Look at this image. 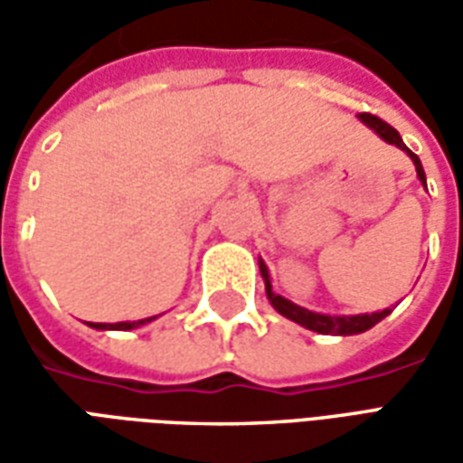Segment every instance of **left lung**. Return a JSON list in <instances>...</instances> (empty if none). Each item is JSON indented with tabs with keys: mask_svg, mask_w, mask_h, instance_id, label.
I'll list each match as a JSON object with an SVG mask.
<instances>
[{
	"mask_svg": "<svg viewBox=\"0 0 463 463\" xmlns=\"http://www.w3.org/2000/svg\"><path fill=\"white\" fill-rule=\"evenodd\" d=\"M359 118L367 123L369 128H374V131L384 138L387 143H394L399 146L402 151H407L411 156V161L417 165V175L419 181L424 183V188H427V178H424V168H421V161H419L417 153H411L402 141V136L397 133V128H392L387 121H382L379 116L374 114H359ZM260 272L262 278H265V292H268V300L272 302V307L285 315L288 320L298 322L302 327H307L312 332H320V335H359V332L369 330V327H374L379 320H384L387 317L389 307L382 312H372V315H354V317H332V315H317V312L305 310V307H298V305H292L290 300H285L282 295H275L272 292L270 285V275H268V268H265V262H260Z\"/></svg>",
	"mask_w": 463,
	"mask_h": 463,
	"instance_id": "8db88e82",
	"label": "left lung"
}]
</instances>
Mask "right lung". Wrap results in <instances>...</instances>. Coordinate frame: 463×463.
<instances>
[{"label": "right lung", "instance_id": "1", "mask_svg": "<svg viewBox=\"0 0 463 463\" xmlns=\"http://www.w3.org/2000/svg\"><path fill=\"white\" fill-rule=\"evenodd\" d=\"M153 317L148 320H136V322H116V325H104V322H91V327L96 330H133V327H141L146 322H151Z\"/></svg>", "mask_w": 463, "mask_h": 463}]
</instances>
